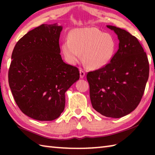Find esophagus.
Wrapping results in <instances>:
<instances>
[{"mask_svg": "<svg viewBox=\"0 0 155 155\" xmlns=\"http://www.w3.org/2000/svg\"><path fill=\"white\" fill-rule=\"evenodd\" d=\"M79 72H80V77L83 78L84 77H85V71H84V70L82 69V68H80Z\"/></svg>", "mask_w": 155, "mask_h": 155, "instance_id": "1", "label": "esophagus"}]
</instances>
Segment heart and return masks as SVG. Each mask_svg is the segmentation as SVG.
<instances>
[{
    "instance_id": "obj_1",
    "label": "heart",
    "mask_w": 155,
    "mask_h": 155,
    "mask_svg": "<svg viewBox=\"0 0 155 155\" xmlns=\"http://www.w3.org/2000/svg\"><path fill=\"white\" fill-rule=\"evenodd\" d=\"M65 59L70 64H76L82 58L91 69H98L108 64L115 51L113 37L97 28H76L70 33L69 40L61 46Z\"/></svg>"
}]
</instances>
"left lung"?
<instances>
[{"label": "left lung", "instance_id": "1", "mask_svg": "<svg viewBox=\"0 0 155 155\" xmlns=\"http://www.w3.org/2000/svg\"><path fill=\"white\" fill-rule=\"evenodd\" d=\"M117 35L119 48L105 66L87 72L93 108L106 117L119 118L140 104L149 76V62L137 38L108 25Z\"/></svg>", "mask_w": 155, "mask_h": 155}]
</instances>
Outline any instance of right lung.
<instances>
[{
	"label": "right lung",
	"instance_id": "add662e5",
	"mask_svg": "<svg viewBox=\"0 0 155 155\" xmlns=\"http://www.w3.org/2000/svg\"><path fill=\"white\" fill-rule=\"evenodd\" d=\"M61 26L41 25L20 38L13 51L8 72L10 89L23 114L40 121L59 117L65 93L79 79L78 68L63 61Z\"/></svg>",
	"mask_w": 155,
	"mask_h": 155
}]
</instances>
